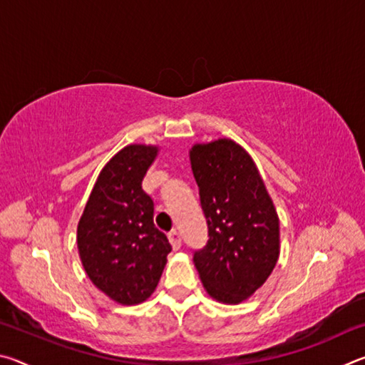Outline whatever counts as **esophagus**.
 I'll list each match as a JSON object with an SVG mask.
<instances>
[{
  "instance_id": "obj_1",
  "label": "esophagus",
  "mask_w": 365,
  "mask_h": 365,
  "mask_svg": "<svg viewBox=\"0 0 365 365\" xmlns=\"http://www.w3.org/2000/svg\"><path fill=\"white\" fill-rule=\"evenodd\" d=\"M169 242H170V245H172V248H174V250H180V246H182V237H180V233H178L177 230H172V232L169 233Z\"/></svg>"
}]
</instances>
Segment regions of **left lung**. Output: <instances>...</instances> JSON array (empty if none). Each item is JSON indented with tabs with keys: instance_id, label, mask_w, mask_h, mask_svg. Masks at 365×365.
Masks as SVG:
<instances>
[{
	"instance_id": "left-lung-1",
	"label": "left lung",
	"mask_w": 365,
	"mask_h": 365,
	"mask_svg": "<svg viewBox=\"0 0 365 365\" xmlns=\"http://www.w3.org/2000/svg\"><path fill=\"white\" fill-rule=\"evenodd\" d=\"M190 163L209 240L193 262L202 287L222 304L261 288L280 256V222L255 160L230 138L196 143Z\"/></svg>"
}]
</instances>
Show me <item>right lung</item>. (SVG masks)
Segmentation results:
<instances>
[{
	"mask_svg": "<svg viewBox=\"0 0 365 365\" xmlns=\"http://www.w3.org/2000/svg\"><path fill=\"white\" fill-rule=\"evenodd\" d=\"M156 145H128L104 165L77 227L80 261L93 285L123 306L154 293L172 251L154 225V202L141 182Z\"/></svg>",
	"mask_w": 365,
	"mask_h": 365,
	"instance_id": "1",
	"label": "right lung"
}]
</instances>
